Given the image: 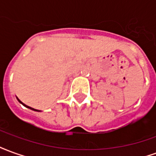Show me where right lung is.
<instances>
[{
    "label": "right lung",
    "mask_w": 156,
    "mask_h": 156,
    "mask_svg": "<svg viewBox=\"0 0 156 156\" xmlns=\"http://www.w3.org/2000/svg\"><path fill=\"white\" fill-rule=\"evenodd\" d=\"M17 98V100H18V101L20 102V103H21V104H22V105H24V106H25V107H27V108H30V109H32V110H34V111H37V112H40V110H37V109H35V108H31V107H29V106H27V105H26L25 104H23V103H22V102L21 101V100H20V99H19L18 98Z\"/></svg>",
    "instance_id": "right-lung-1"
}]
</instances>
